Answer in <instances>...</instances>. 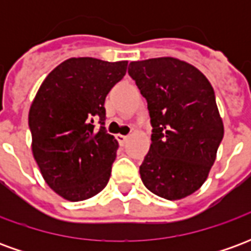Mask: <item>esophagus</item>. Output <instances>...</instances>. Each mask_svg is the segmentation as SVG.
<instances>
[{"mask_svg": "<svg viewBox=\"0 0 251 251\" xmlns=\"http://www.w3.org/2000/svg\"><path fill=\"white\" fill-rule=\"evenodd\" d=\"M127 138H129V137L122 136V134H118V136H117V140L120 142V145H125V142L127 141Z\"/></svg>", "mask_w": 251, "mask_h": 251, "instance_id": "obj_1", "label": "esophagus"}]
</instances>
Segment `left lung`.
Returning a JSON list of instances; mask_svg holds the SVG:
<instances>
[{
  "label": "left lung",
  "instance_id": "left-lung-1",
  "mask_svg": "<svg viewBox=\"0 0 251 251\" xmlns=\"http://www.w3.org/2000/svg\"><path fill=\"white\" fill-rule=\"evenodd\" d=\"M127 72L147 99L153 127L142 183L160 198L183 199L205 181L223 138L214 88L175 57L131 62Z\"/></svg>",
  "mask_w": 251,
  "mask_h": 251
}]
</instances>
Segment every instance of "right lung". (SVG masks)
I'll return each mask as SVG.
<instances>
[{
  "instance_id": "right-lung-1",
  "label": "right lung",
  "mask_w": 251,
  "mask_h": 251,
  "mask_svg": "<svg viewBox=\"0 0 251 251\" xmlns=\"http://www.w3.org/2000/svg\"><path fill=\"white\" fill-rule=\"evenodd\" d=\"M126 68L127 62L72 57L36 94L28 118L32 152L47 184L64 199L93 198L109 183L118 142L104 127V99Z\"/></svg>"
}]
</instances>
